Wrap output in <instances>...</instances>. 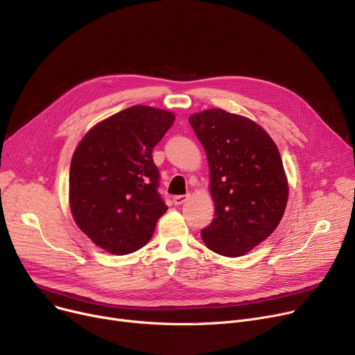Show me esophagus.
Returning a JSON list of instances; mask_svg holds the SVG:
<instances>
[{"label":"esophagus","mask_w":355,"mask_h":355,"mask_svg":"<svg viewBox=\"0 0 355 355\" xmlns=\"http://www.w3.org/2000/svg\"><path fill=\"white\" fill-rule=\"evenodd\" d=\"M187 200H188V196H175V197L173 198V201H174L175 205H181V204H184Z\"/></svg>","instance_id":"esophagus-1"}]
</instances>
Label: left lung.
Masks as SVG:
<instances>
[{"mask_svg":"<svg viewBox=\"0 0 355 355\" xmlns=\"http://www.w3.org/2000/svg\"><path fill=\"white\" fill-rule=\"evenodd\" d=\"M188 121L207 153L216 202L214 220L201 230V239L217 254L244 255L284 216L288 184L278 148L258 124L220 108L193 114Z\"/></svg>","mask_w":355,"mask_h":355,"instance_id":"left-lung-1","label":"left lung"}]
</instances>
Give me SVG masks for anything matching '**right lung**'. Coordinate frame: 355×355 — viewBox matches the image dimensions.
I'll return each mask as SVG.
<instances>
[{
    "label": "right lung",
    "instance_id": "add662e5",
    "mask_svg": "<svg viewBox=\"0 0 355 355\" xmlns=\"http://www.w3.org/2000/svg\"><path fill=\"white\" fill-rule=\"evenodd\" d=\"M175 116L134 105L92 127L69 167V205L87 237L103 250L125 255L144 247L167 211L158 193L153 150Z\"/></svg>",
    "mask_w": 355,
    "mask_h": 355
}]
</instances>
